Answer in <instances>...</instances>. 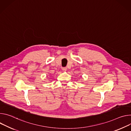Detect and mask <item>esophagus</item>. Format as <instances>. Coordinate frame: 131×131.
Returning a JSON list of instances; mask_svg holds the SVG:
<instances>
[{
    "mask_svg": "<svg viewBox=\"0 0 131 131\" xmlns=\"http://www.w3.org/2000/svg\"><path fill=\"white\" fill-rule=\"evenodd\" d=\"M67 68H66V67H63V68H62V70L63 71H66V70H67Z\"/></svg>",
    "mask_w": 131,
    "mask_h": 131,
    "instance_id": "1",
    "label": "esophagus"
}]
</instances>
